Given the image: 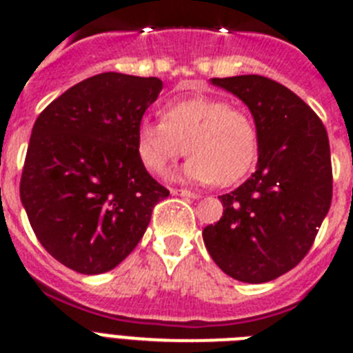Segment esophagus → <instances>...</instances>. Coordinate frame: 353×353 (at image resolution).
Returning a JSON list of instances; mask_svg holds the SVG:
<instances>
[{
    "label": "esophagus",
    "instance_id": "34e87169",
    "mask_svg": "<svg viewBox=\"0 0 353 353\" xmlns=\"http://www.w3.org/2000/svg\"><path fill=\"white\" fill-rule=\"evenodd\" d=\"M173 194H176V196H183V198H192V199H196V198H199V194H196V192H191V191H187V189H173Z\"/></svg>",
    "mask_w": 353,
    "mask_h": 353
}]
</instances>
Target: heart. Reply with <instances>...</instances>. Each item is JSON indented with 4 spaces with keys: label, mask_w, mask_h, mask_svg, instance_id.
I'll return each instance as SVG.
<instances>
[{
    "label": "heart",
    "mask_w": 353,
    "mask_h": 353,
    "mask_svg": "<svg viewBox=\"0 0 353 353\" xmlns=\"http://www.w3.org/2000/svg\"><path fill=\"white\" fill-rule=\"evenodd\" d=\"M136 150L150 173L162 174L183 154L191 155L183 176L198 183L233 185L245 176L258 154L251 114L219 97L198 95L164 105L162 121L143 120Z\"/></svg>",
    "instance_id": "1"
}]
</instances>
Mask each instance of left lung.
Returning <instances> with one entry per match:
<instances>
[{
	"label": "left lung",
	"instance_id": "left-lung-1",
	"mask_svg": "<svg viewBox=\"0 0 353 353\" xmlns=\"http://www.w3.org/2000/svg\"><path fill=\"white\" fill-rule=\"evenodd\" d=\"M251 111L258 130L256 171L219 196L224 212L203 230L212 260L242 283H267L310 252L332 201L327 130L292 90L263 76L214 77Z\"/></svg>",
	"mask_w": 353,
	"mask_h": 353
}]
</instances>
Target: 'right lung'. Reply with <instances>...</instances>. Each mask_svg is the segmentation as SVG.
Returning <instances> with one entry per match:
<instances>
[{
  "label": "right lung",
  "mask_w": 353,
  "mask_h": 353,
  "mask_svg": "<svg viewBox=\"0 0 353 353\" xmlns=\"http://www.w3.org/2000/svg\"><path fill=\"white\" fill-rule=\"evenodd\" d=\"M161 90L157 77L104 72L68 88L37 118L21 201L40 244L68 269H114L170 196L136 150L138 125Z\"/></svg>",
  "instance_id": "right-lung-1"
}]
</instances>
